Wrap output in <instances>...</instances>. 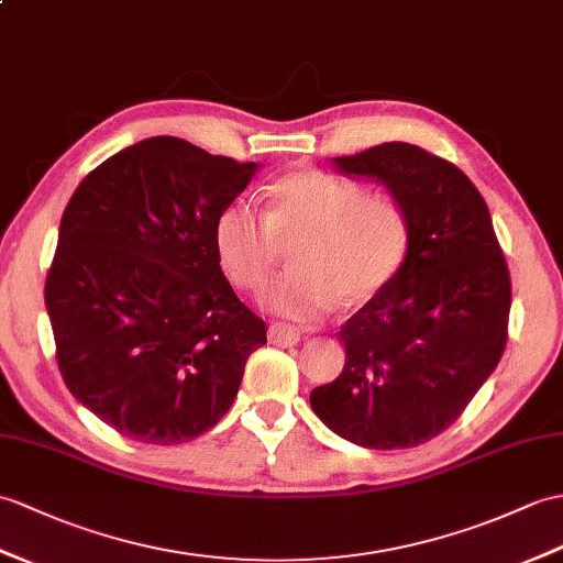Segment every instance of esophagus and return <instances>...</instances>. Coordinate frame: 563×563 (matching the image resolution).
<instances>
[{"mask_svg":"<svg viewBox=\"0 0 563 563\" xmlns=\"http://www.w3.org/2000/svg\"><path fill=\"white\" fill-rule=\"evenodd\" d=\"M299 338H302V331L297 329L292 323H285V321H273L268 325V341L273 345H283V347H290L297 345Z\"/></svg>","mask_w":563,"mask_h":563,"instance_id":"obj_1","label":"esophagus"}]
</instances>
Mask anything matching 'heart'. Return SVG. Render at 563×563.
Returning a JSON list of instances; mask_svg holds the SVG:
<instances>
[{
	"label": "heart",
	"instance_id": "b5f03b06",
	"mask_svg": "<svg viewBox=\"0 0 563 563\" xmlns=\"http://www.w3.org/2000/svg\"><path fill=\"white\" fill-rule=\"evenodd\" d=\"M292 273L271 287L266 305L292 319H317L338 299L369 302L398 276L410 250V220L394 194L325 169H297L266 189V211L234 201L213 222L216 254L244 292L266 290L292 244Z\"/></svg>",
	"mask_w": 563,
	"mask_h": 563
}]
</instances>
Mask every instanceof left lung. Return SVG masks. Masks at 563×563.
I'll list each match as a JSON object with an SVG mask.
<instances>
[{
	"label": "left lung",
	"mask_w": 563,
	"mask_h": 563,
	"mask_svg": "<svg viewBox=\"0 0 563 563\" xmlns=\"http://www.w3.org/2000/svg\"><path fill=\"white\" fill-rule=\"evenodd\" d=\"M333 163L384 181L408 213L410 250L338 331L345 367L311 390V408L360 446H420L459 420L499 364L511 276L489 208L461 167L402 141Z\"/></svg>",
	"instance_id": "obj_1"
}]
</instances>
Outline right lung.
<instances>
[{
  "instance_id": "add662e5",
  "label": "right lung",
  "mask_w": 563,
  "mask_h": 563,
  "mask_svg": "<svg viewBox=\"0 0 563 563\" xmlns=\"http://www.w3.org/2000/svg\"><path fill=\"white\" fill-rule=\"evenodd\" d=\"M256 167L153 136L100 163L64 208L45 280L57 364L71 396L122 437H201L266 345L213 244L218 213Z\"/></svg>"
}]
</instances>
